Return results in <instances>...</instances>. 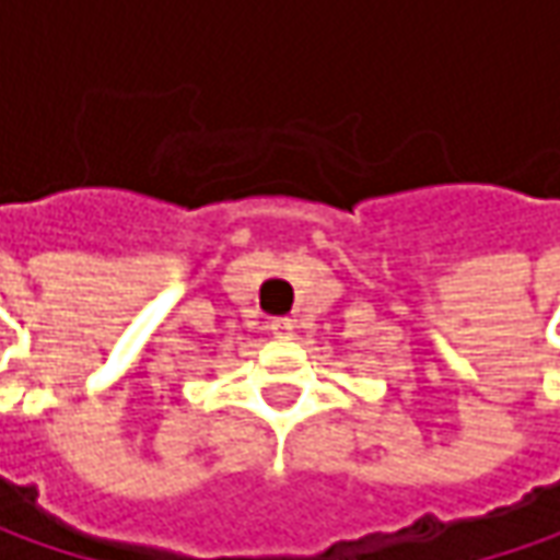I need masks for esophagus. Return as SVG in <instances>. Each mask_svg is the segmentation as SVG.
I'll return each mask as SVG.
<instances>
[{
	"label": "esophagus",
	"mask_w": 560,
	"mask_h": 560,
	"mask_svg": "<svg viewBox=\"0 0 560 560\" xmlns=\"http://www.w3.org/2000/svg\"><path fill=\"white\" fill-rule=\"evenodd\" d=\"M269 328H272V335H291V331H294V323H291V319H272Z\"/></svg>",
	"instance_id": "obj_1"
}]
</instances>
